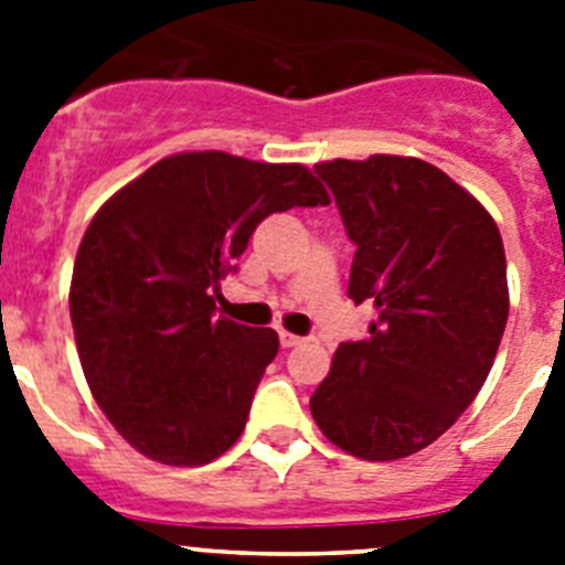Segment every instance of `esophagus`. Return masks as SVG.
Instances as JSON below:
<instances>
[{
  "instance_id": "1",
  "label": "esophagus",
  "mask_w": 565,
  "mask_h": 565,
  "mask_svg": "<svg viewBox=\"0 0 565 565\" xmlns=\"http://www.w3.org/2000/svg\"><path fill=\"white\" fill-rule=\"evenodd\" d=\"M299 342H302V339H299V337H294V333H288V331H279V344H282V348H297Z\"/></svg>"
}]
</instances>
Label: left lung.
<instances>
[{
	"instance_id": "1",
	"label": "left lung",
	"mask_w": 565,
	"mask_h": 565,
	"mask_svg": "<svg viewBox=\"0 0 565 565\" xmlns=\"http://www.w3.org/2000/svg\"><path fill=\"white\" fill-rule=\"evenodd\" d=\"M348 237V297L371 339L342 342L311 396L322 436L362 461H396L447 433L487 382L509 317L492 214L422 158L322 161Z\"/></svg>"
}]
</instances>
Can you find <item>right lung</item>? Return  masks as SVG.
Wrapping results in <instances>:
<instances>
[{"label": "right lung", "instance_id": "obj_1", "mask_svg": "<svg viewBox=\"0 0 565 565\" xmlns=\"http://www.w3.org/2000/svg\"><path fill=\"white\" fill-rule=\"evenodd\" d=\"M328 203L302 163L206 149L152 163L98 209L70 319L89 393L129 447L201 467L237 441L279 339L214 317L212 291L268 214Z\"/></svg>", "mask_w": 565, "mask_h": 565}]
</instances>
